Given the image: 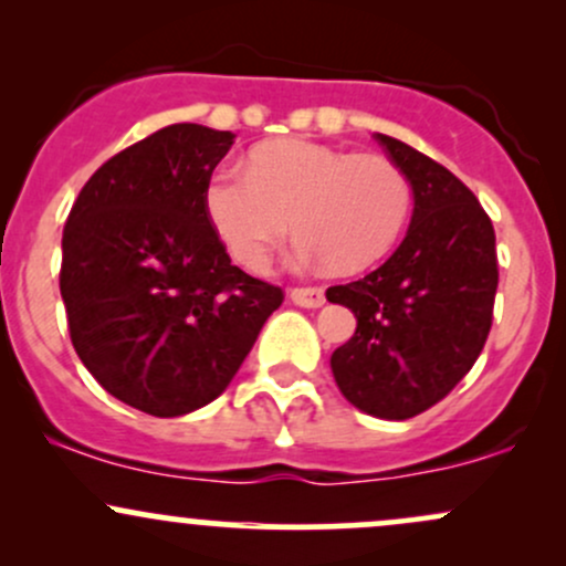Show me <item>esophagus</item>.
I'll return each mask as SVG.
<instances>
[{
    "label": "esophagus",
    "instance_id": "obj_1",
    "mask_svg": "<svg viewBox=\"0 0 566 566\" xmlns=\"http://www.w3.org/2000/svg\"><path fill=\"white\" fill-rule=\"evenodd\" d=\"M290 297H293L295 306L303 308L325 306V290L322 287H293L290 290Z\"/></svg>",
    "mask_w": 566,
    "mask_h": 566
}]
</instances>
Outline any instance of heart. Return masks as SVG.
Returning <instances> with one entry per match:
<instances>
[{
    "instance_id": "b5f03b06",
    "label": "heart",
    "mask_w": 566,
    "mask_h": 566,
    "mask_svg": "<svg viewBox=\"0 0 566 566\" xmlns=\"http://www.w3.org/2000/svg\"><path fill=\"white\" fill-rule=\"evenodd\" d=\"M411 203V179L395 160L306 139L260 147L250 169L222 166L207 185L209 220L244 269L265 265L295 217L297 258L363 271L392 250Z\"/></svg>"
}]
</instances>
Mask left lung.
Listing matches in <instances>:
<instances>
[{"instance_id": "left-lung-1", "label": "left lung", "mask_w": 566, "mask_h": 566, "mask_svg": "<svg viewBox=\"0 0 566 566\" xmlns=\"http://www.w3.org/2000/svg\"><path fill=\"white\" fill-rule=\"evenodd\" d=\"M376 139L411 179L413 217L387 263L327 290L357 316L331 368L352 406L402 421L470 374L492 331L500 269L494 226L473 190L406 142Z\"/></svg>"}]
</instances>
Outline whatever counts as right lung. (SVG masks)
Instances as JSON below:
<instances>
[{
    "label": "right lung",
    "instance_id": "add662e5",
    "mask_svg": "<svg viewBox=\"0 0 566 566\" xmlns=\"http://www.w3.org/2000/svg\"><path fill=\"white\" fill-rule=\"evenodd\" d=\"M233 134L174 123L112 155L85 182L61 239L70 338L126 406L182 416L226 392L282 306L207 214V185Z\"/></svg>",
    "mask_w": 566,
    "mask_h": 566
}]
</instances>
